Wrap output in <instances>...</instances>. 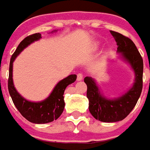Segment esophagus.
I'll return each mask as SVG.
<instances>
[{
	"mask_svg": "<svg viewBox=\"0 0 150 150\" xmlns=\"http://www.w3.org/2000/svg\"><path fill=\"white\" fill-rule=\"evenodd\" d=\"M83 75L82 73H78V75H77V80H78V81L83 80Z\"/></svg>",
	"mask_w": 150,
	"mask_h": 150,
	"instance_id": "34e87169",
	"label": "esophagus"
}]
</instances>
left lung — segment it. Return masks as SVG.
Wrapping results in <instances>:
<instances>
[{
	"label": "left lung",
	"mask_w": 150,
	"mask_h": 150,
	"mask_svg": "<svg viewBox=\"0 0 150 150\" xmlns=\"http://www.w3.org/2000/svg\"><path fill=\"white\" fill-rule=\"evenodd\" d=\"M110 32L117 42V52L120 54V58L129 63L134 72V83L123 95L108 98L101 93L94 78H84L88 87L87 97L89 101V112L97 120L104 123L118 122L126 118L136 105L143 88L144 62L135 44L118 32Z\"/></svg>",
	"instance_id": "1"
}]
</instances>
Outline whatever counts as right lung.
I'll use <instances>...</instances> for the list:
<instances>
[{"instance_id":"1","label":"right lung","mask_w":150,"mask_h":150,"mask_svg":"<svg viewBox=\"0 0 150 150\" xmlns=\"http://www.w3.org/2000/svg\"><path fill=\"white\" fill-rule=\"evenodd\" d=\"M55 30L52 32H56ZM42 38V34L35 33L31 36L26 37L23 39L17 48L16 49L11 58L10 61L9 67V78H8V90L9 93L11 97V99L14 103L15 106L21 114L27 119L29 122L34 124H47L52 122L59 118L62 113L65 107L64 103V91L66 88L74 83L77 79V75L72 74L67 76L58 82L54 87L52 92L50 95L42 101L40 102H32L24 98L20 93L16 91L13 83L12 78V71H13V62L16 57L20 54L23 50L28 47L32 42L38 41Z\"/></svg>"}]
</instances>
